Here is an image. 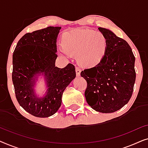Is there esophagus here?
I'll list each match as a JSON object with an SVG mask.
<instances>
[{
  "label": "esophagus",
  "instance_id": "34e87169",
  "mask_svg": "<svg viewBox=\"0 0 148 148\" xmlns=\"http://www.w3.org/2000/svg\"><path fill=\"white\" fill-rule=\"evenodd\" d=\"M75 71H76L77 76L79 77V76H80V74H81V71H82V70H81V69H80L79 67H78V66H76Z\"/></svg>",
  "mask_w": 148,
  "mask_h": 148
}]
</instances>
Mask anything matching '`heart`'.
<instances>
[{"instance_id": "obj_1", "label": "heart", "mask_w": 148, "mask_h": 148, "mask_svg": "<svg viewBox=\"0 0 148 148\" xmlns=\"http://www.w3.org/2000/svg\"><path fill=\"white\" fill-rule=\"evenodd\" d=\"M62 45L58 48V53L69 56L76 54L79 63L92 67L100 63L108 50V39L100 32L77 28L64 33Z\"/></svg>"}]
</instances>
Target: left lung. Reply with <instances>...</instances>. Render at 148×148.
<instances>
[{
    "label": "left lung",
    "mask_w": 148,
    "mask_h": 148,
    "mask_svg": "<svg viewBox=\"0 0 148 148\" xmlns=\"http://www.w3.org/2000/svg\"><path fill=\"white\" fill-rule=\"evenodd\" d=\"M106 36L108 46L106 56L94 67L81 72L86 80L85 97L98 112L112 113L127 104L132 96L135 77V58L129 44L110 29L98 27Z\"/></svg>",
    "instance_id": "8db88e82"
}]
</instances>
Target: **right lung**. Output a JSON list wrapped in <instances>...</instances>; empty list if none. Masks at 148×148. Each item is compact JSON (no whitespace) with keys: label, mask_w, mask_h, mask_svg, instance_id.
Returning <instances> with one entry per match:
<instances>
[{"label":"right lung","mask_w":148,"mask_h":148,"mask_svg":"<svg viewBox=\"0 0 148 148\" xmlns=\"http://www.w3.org/2000/svg\"><path fill=\"white\" fill-rule=\"evenodd\" d=\"M61 27H48L27 33L19 40L13 55V80L16 98L22 108L36 117L45 118L57 112L62 96L75 78L73 64L60 69L55 66L56 40ZM43 76L47 91L35 93L36 82Z\"/></svg>","instance_id":"1"}]
</instances>
